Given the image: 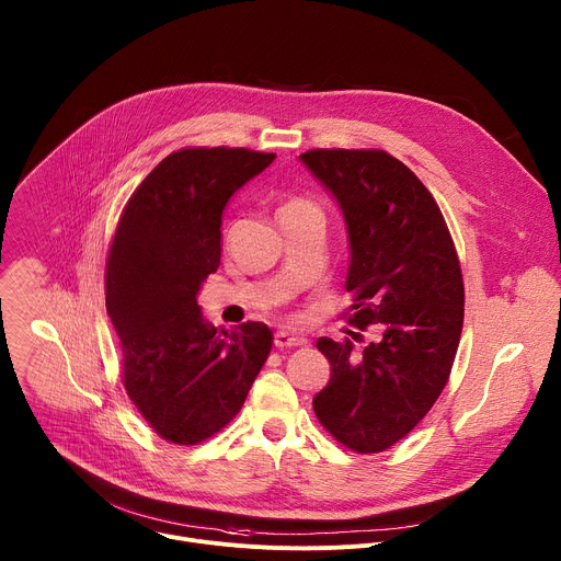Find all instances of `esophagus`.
<instances>
[{"label":"esophagus","mask_w":561,"mask_h":561,"mask_svg":"<svg viewBox=\"0 0 561 561\" xmlns=\"http://www.w3.org/2000/svg\"><path fill=\"white\" fill-rule=\"evenodd\" d=\"M273 344H275V348H295V346H304V344H306V340H304V337H295V335H290V333L279 331V333H275Z\"/></svg>","instance_id":"34e87169"}]
</instances>
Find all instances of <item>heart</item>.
<instances>
[{
  "instance_id": "obj_1",
  "label": "heart",
  "mask_w": 561,
  "mask_h": 561,
  "mask_svg": "<svg viewBox=\"0 0 561 561\" xmlns=\"http://www.w3.org/2000/svg\"><path fill=\"white\" fill-rule=\"evenodd\" d=\"M308 210H314V213H317V206H314L310 199H306V197H290V199L282 206L279 215H288V213H308Z\"/></svg>"
}]
</instances>
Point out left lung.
<instances>
[{
	"label": "left lung",
	"instance_id": "8db88e82",
	"mask_svg": "<svg viewBox=\"0 0 561 561\" xmlns=\"http://www.w3.org/2000/svg\"><path fill=\"white\" fill-rule=\"evenodd\" d=\"M340 202L348 228V324L370 331L319 337L331 381L312 411L340 444L370 455L404 439L442 394L463 327V277L446 219L420 178L379 148L299 154ZM364 342L362 333H353Z\"/></svg>",
	"mask_w": 561,
	"mask_h": 561
}]
</instances>
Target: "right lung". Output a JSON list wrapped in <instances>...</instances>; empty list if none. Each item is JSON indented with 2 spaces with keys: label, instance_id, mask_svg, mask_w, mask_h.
I'll list each match as a JSON object with an SVG mask.
<instances>
[{
  "label": "right lung",
  "instance_id": "right-lung-1",
  "mask_svg": "<svg viewBox=\"0 0 561 561\" xmlns=\"http://www.w3.org/2000/svg\"><path fill=\"white\" fill-rule=\"evenodd\" d=\"M275 152L188 146L135 188L106 257V310L122 351V381L146 424L171 444L219 433L260 375L273 333L262 322L215 329L197 293L221 257V213Z\"/></svg>",
  "mask_w": 561,
  "mask_h": 561
}]
</instances>
